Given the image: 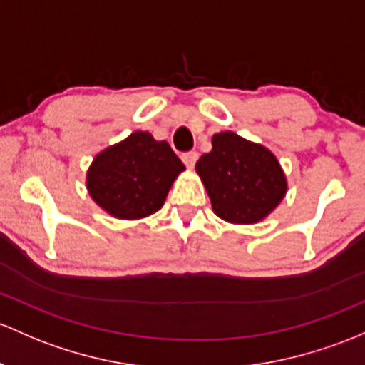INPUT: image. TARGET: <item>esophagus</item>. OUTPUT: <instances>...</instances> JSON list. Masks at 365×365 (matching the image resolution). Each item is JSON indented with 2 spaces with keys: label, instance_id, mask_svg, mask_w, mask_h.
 <instances>
[{
  "label": "esophagus",
  "instance_id": "obj_1",
  "mask_svg": "<svg viewBox=\"0 0 365 365\" xmlns=\"http://www.w3.org/2000/svg\"><path fill=\"white\" fill-rule=\"evenodd\" d=\"M197 157H199L197 152H187L182 155V160L185 163L187 168H190V170H192V168L195 166V160H197Z\"/></svg>",
  "mask_w": 365,
  "mask_h": 365
}]
</instances>
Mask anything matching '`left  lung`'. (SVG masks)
<instances>
[{"label":"left lung","mask_w":365,"mask_h":365,"mask_svg":"<svg viewBox=\"0 0 365 365\" xmlns=\"http://www.w3.org/2000/svg\"><path fill=\"white\" fill-rule=\"evenodd\" d=\"M195 171L217 217L229 224L264 220L287 194V176L269 148L232 131L213 134Z\"/></svg>","instance_id":"obj_1"}]
</instances>
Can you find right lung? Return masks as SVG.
<instances>
[{"mask_svg":"<svg viewBox=\"0 0 365 365\" xmlns=\"http://www.w3.org/2000/svg\"><path fill=\"white\" fill-rule=\"evenodd\" d=\"M185 171L168 141L147 131H134L105 148L87 170L86 185L92 201L122 220H138L159 212L173 182Z\"/></svg>","mask_w":365,"mask_h":365,"instance_id":"1","label":"right lung"}]
</instances>
